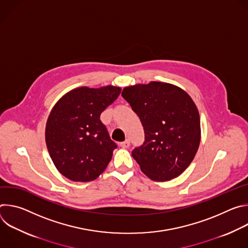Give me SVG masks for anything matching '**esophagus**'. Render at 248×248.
<instances>
[{
  "label": "esophagus",
  "instance_id": "1",
  "mask_svg": "<svg viewBox=\"0 0 248 248\" xmlns=\"http://www.w3.org/2000/svg\"><path fill=\"white\" fill-rule=\"evenodd\" d=\"M129 140L128 139H126V140H124V142H121L120 143V146H122L123 148H128L129 147Z\"/></svg>",
  "mask_w": 248,
  "mask_h": 248
}]
</instances>
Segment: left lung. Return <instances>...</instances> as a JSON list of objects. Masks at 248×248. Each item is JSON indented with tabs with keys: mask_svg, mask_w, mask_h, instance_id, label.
<instances>
[{
	"mask_svg": "<svg viewBox=\"0 0 248 248\" xmlns=\"http://www.w3.org/2000/svg\"><path fill=\"white\" fill-rule=\"evenodd\" d=\"M122 96L143 125V144L131 155L149 179L166 182L190 165L200 143V118L190 96L180 87L152 81L125 87Z\"/></svg>",
	"mask_w": 248,
	"mask_h": 248,
	"instance_id": "obj_1",
	"label": "left lung"
}]
</instances>
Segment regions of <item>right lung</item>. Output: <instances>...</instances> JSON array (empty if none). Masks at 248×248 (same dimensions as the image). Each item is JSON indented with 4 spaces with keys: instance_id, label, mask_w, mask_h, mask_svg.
<instances>
[{
    "instance_id": "add662e5",
    "label": "right lung",
    "mask_w": 248,
    "mask_h": 248,
    "mask_svg": "<svg viewBox=\"0 0 248 248\" xmlns=\"http://www.w3.org/2000/svg\"><path fill=\"white\" fill-rule=\"evenodd\" d=\"M121 91L111 85L76 88L52 109L46 124V145L58 170L70 181H94L111 161L117 144L100 116Z\"/></svg>"
}]
</instances>
